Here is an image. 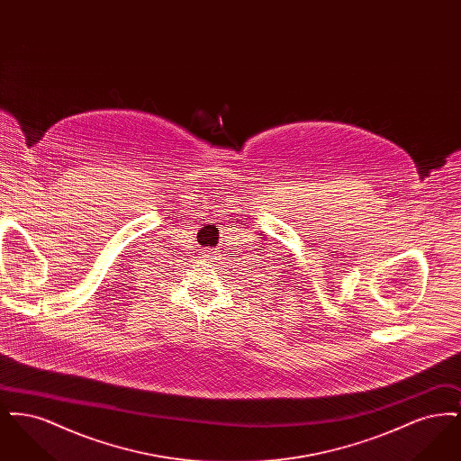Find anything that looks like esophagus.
Returning a JSON list of instances; mask_svg holds the SVG:
<instances>
[{
    "label": "esophagus",
    "mask_w": 461,
    "mask_h": 461,
    "mask_svg": "<svg viewBox=\"0 0 461 461\" xmlns=\"http://www.w3.org/2000/svg\"><path fill=\"white\" fill-rule=\"evenodd\" d=\"M202 259H203L205 263L209 264L218 263V259H220V254H214L212 250H203V252H202Z\"/></svg>",
    "instance_id": "1"
}]
</instances>
